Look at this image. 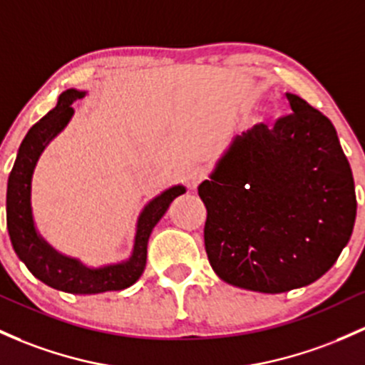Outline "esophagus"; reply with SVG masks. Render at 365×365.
Listing matches in <instances>:
<instances>
[{
	"instance_id": "esophagus-1",
	"label": "esophagus",
	"mask_w": 365,
	"mask_h": 365,
	"mask_svg": "<svg viewBox=\"0 0 365 365\" xmlns=\"http://www.w3.org/2000/svg\"><path fill=\"white\" fill-rule=\"evenodd\" d=\"M205 178H207L205 168H203L202 165H193L190 168V170H187L186 182H187V186L191 187V190H195V187H197L198 184L202 182Z\"/></svg>"
}]
</instances>
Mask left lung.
Segmentation results:
<instances>
[{
    "label": "left lung",
    "instance_id": "obj_1",
    "mask_svg": "<svg viewBox=\"0 0 365 365\" xmlns=\"http://www.w3.org/2000/svg\"><path fill=\"white\" fill-rule=\"evenodd\" d=\"M292 113L235 137L198 186L209 262L221 280L278 294L332 268L356 215L355 184L334 125L294 93Z\"/></svg>",
    "mask_w": 365,
    "mask_h": 365
}]
</instances>
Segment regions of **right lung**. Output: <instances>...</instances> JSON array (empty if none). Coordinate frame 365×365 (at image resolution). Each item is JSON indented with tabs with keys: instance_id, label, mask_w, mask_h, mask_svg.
<instances>
[{
	"instance_id": "1",
	"label": "right lung",
	"mask_w": 365,
	"mask_h": 365,
	"mask_svg": "<svg viewBox=\"0 0 365 365\" xmlns=\"http://www.w3.org/2000/svg\"><path fill=\"white\" fill-rule=\"evenodd\" d=\"M81 97H85V92L80 90L69 88L62 92L56 108L34 123L26 134L9 175L6 228L19 259L24 261L27 269L40 278L43 284L71 294L121 291L135 284L143 275L148 257V240L153 228L167 212L172 200L186 190L181 184L168 187L144 207L137 219L134 250L127 261L103 268H88L81 261L57 252L34 228L31 210V179L43 150L69 123L74 113L71 104Z\"/></svg>"
}]
</instances>
